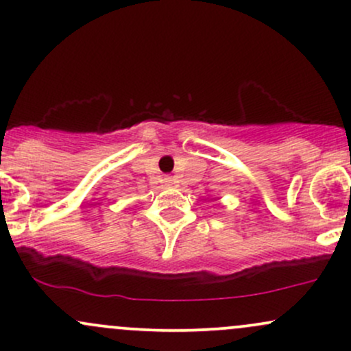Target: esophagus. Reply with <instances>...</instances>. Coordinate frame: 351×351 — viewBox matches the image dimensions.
<instances>
[{"instance_id":"34e87169","label":"esophagus","mask_w":351,"mask_h":351,"mask_svg":"<svg viewBox=\"0 0 351 351\" xmlns=\"http://www.w3.org/2000/svg\"><path fill=\"white\" fill-rule=\"evenodd\" d=\"M163 181H165V184H167V186H171V184H173V181H175V180H173L171 176H165Z\"/></svg>"}]
</instances>
